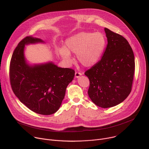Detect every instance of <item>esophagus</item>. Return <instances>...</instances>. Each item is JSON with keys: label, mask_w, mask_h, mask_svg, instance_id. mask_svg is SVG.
Masks as SVG:
<instances>
[{"label": "esophagus", "mask_w": 149, "mask_h": 149, "mask_svg": "<svg viewBox=\"0 0 149 149\" xmlns=\"http://www.w3.org/2000/svg\"><path fill=\"white\" fill-rule=\"evenodd\" d=\"M81 75H82V74L80 73V72H76L75 73V77L76 78L79 77V76H81Z\"/></svg>", "instance_id": "1"}]
</instances>
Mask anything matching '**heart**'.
Returning <instances> with one entry per match:
<instances>
[{"mask_svg":"<svg viewBox=\"0 0 149 149\" xmlns=\"http://www.w3.org/2000/svg\"><path fill=\"white\" fill-rule=\"evenodd\" d=\"M106 45L104 35L101 32H81L68 38L65 48H60L58 53L67 63L72 62L70 52L77 54L78 61L85 67H91L100 60Z\"/></svg>","mask_w":149,"mask_h":149,"instance_id":"b5f03b06","label":"heart"}]
</instances>
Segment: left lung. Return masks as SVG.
<instances>
[{"label": "left lung", "mask_w": 149, "mask_h": 149, "mask_svg": "<svg viewBox=\"0 0 149 149\" xmlns=\"http://www.w3.org/2000/svg\"><path fill=\"white\" fill-rule=\"evenodd\" d=\"M108 44L96 64L85 72L90 80L88 95L101 108L122 102L132 91L135 70L134 56L123 36L104 28Z\"/></svg>", "instance_id": "obj_1"}]
</instances>
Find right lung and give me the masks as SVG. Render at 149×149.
<instances>
[{
  "label": "right lung",
  "mask_w": 149,
  "mask_h": 149,
  "mask_svg": "<svg viewBox=\"0 0 149 149\" xmlns=\"http://www.w3.org/2000/svg\"><path fill=\"white\" fill-rule=\"evenodd\" d=\"M44 43L39 38L26 36L14 50L9 67L12 90L20 101L32 111L51 115L59 109L75 71L58 67L52 62L29 65L24 55L25 45Z\"/></svg>",
  "instance_id": "add662e5"
}]
</instances>
